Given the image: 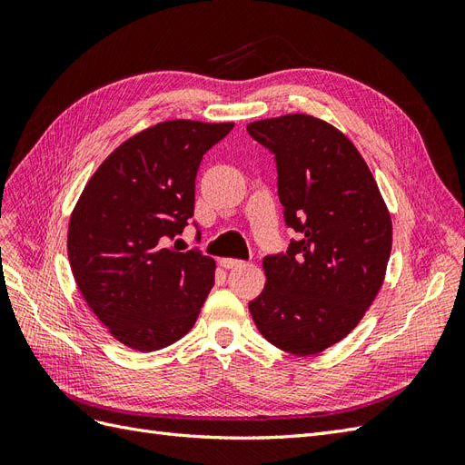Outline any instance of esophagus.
Wrapping results in <instances>:
<instances>
[{
	"label": "esophagus",
	"mask_w": 465,
	"mask_h": 465,
	"mask_svg": "<svg viewBox=\"0 0 465 465\" xmlns=\"http://www.w3.org/2000/svg\"><path fill=\"white\" fill-rule=\"evenodd\" d=\"M221 265L224 267V270H236V267H242L246 265L242 260H234V258H223L221 260Z\"/></svg>",
	"instance_id": "34e87169"
}]
</instances>
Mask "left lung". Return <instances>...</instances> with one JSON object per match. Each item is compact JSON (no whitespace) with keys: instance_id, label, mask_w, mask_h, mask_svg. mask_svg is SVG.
Listing matches in <instances>:
<instances>
[{"instance_id":"obj_1","label":"left lung","mask_w":465,"mask_h":465,"mask_svg":"<svg viewBox=\"0 0 465 465\" xmlns=\"http://www.w3.org/2000/svg\"><path fill=\"white\" fill-rule=\"evenodd\" d=\"M273 153L285 223L299 241L263 258L248 304L256 328L292 355H316L353 331L384 283L391 219L357 147L331 124L287 114L246 125Z\"/></svg>"}]
</instances>
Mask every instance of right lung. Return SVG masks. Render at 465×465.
<instances>
[{
    "label": "right lung",
    "mask_w": 465,
    "mask_h": 465,
    "mask_svg": "<svg viewBox=\"0 0 465 465\" xmlns=\"http://www.w3.org/2000/svg\"><path fill=\"white\" fill-rule=\"evenodd\" d=\"M232 122L168 120L112 151L69 219L67 256L94 316L135 351L184 337L215 283V260L168 246L193 215L203 154ZM200 238V236H198Z\"/></svg>",
    "instance_id": "obj_1"
}]
</instances>
